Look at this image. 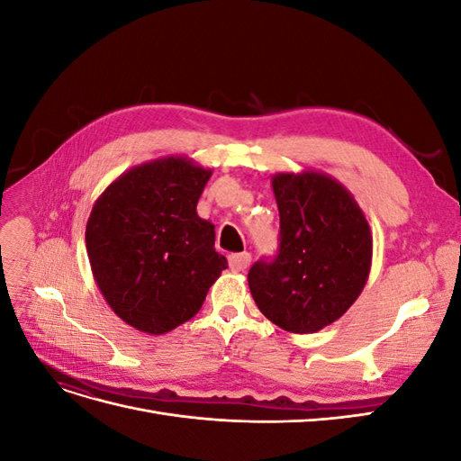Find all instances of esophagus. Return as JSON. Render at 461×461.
<instances>
[{
	"mask_svg": "<svg viewBox=\"0 0 461 461\" xmlns=\"http://www.w3.org/2000/svg\"><path fill=\"white\" fill-rule=\"evenodd\" d=\"M249 261H252V256H249L248 252H240V254H230V258H229V265H230V269L232 271H244L248 265H249Z\"/></svg>",
	"mask_w": 461,
	"mask_h": 461,
	"instance_id": "34e87169",
	"label": "esophagus"
}]
</instances>
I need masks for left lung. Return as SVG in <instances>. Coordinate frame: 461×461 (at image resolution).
Returning <instances> with one entry per match:
<instances>
[{
	"instance_id": "1",
	"label": "left lung",
	"mask_w": 461,
	"mask_h": 461,
	"mask_svg": "<svg viewBox=\"0 0 461 461\" xmlns=\"http://www.w3.org/2000/svg\"><path fill=\"white\" fill-rule=\"evenodd\" d=\"M281 217L278 254L248 273L259 312L288 332L310 334L340 319L364 290L373 234L352 192L319 171L271 178Z\"/></svg>"
}]
</instances>
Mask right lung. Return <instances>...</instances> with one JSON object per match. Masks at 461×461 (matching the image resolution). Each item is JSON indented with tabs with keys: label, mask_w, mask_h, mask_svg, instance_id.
Returning a JSON list of instances; mask_svg holds the SVG:
<instances>
[{
	"label": "right lung",
	"mask_w": 461,
	"mask_h": 461,
	"mask_svg": "<svg viewBox=\"0 0 461 461\" xmlns=\"http://www.w3.org/2000/svg\"><path fill=\"white\" fill-rule=\"evenodd\" d=\"M212 169L186 156L153 159L115 178L86 222L94 281L124 323L165 334L196 315L227 258L196 212Z\"/></svg>",
	"instance_id": "obj_1"
}]
</instances>
